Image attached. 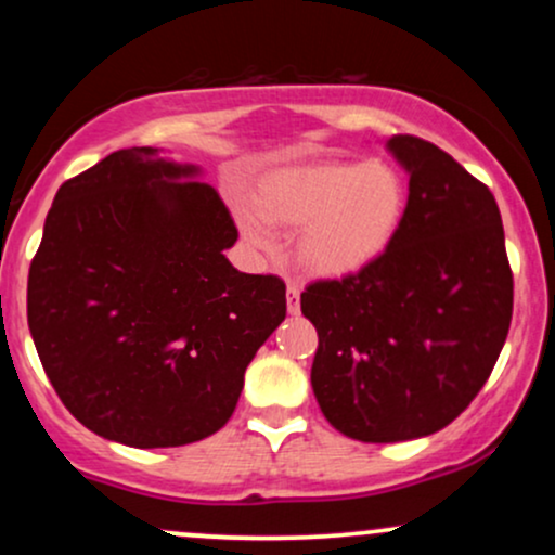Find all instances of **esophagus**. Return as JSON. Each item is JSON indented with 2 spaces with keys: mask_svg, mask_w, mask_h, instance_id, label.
I'll use <instances>...</instances> for the list:
<instances>
[{
  "mask_svg": "<svg viewBox=\"0 0 555 555\" xmlns=\"http://www.w3.org/2000/svg\"><path fill=\"white\" fill-rule=\"evenodd\" d=\"M286 310H289V315L299 313V286L297 284L286 286Z\"/></svg>",
  "mask_w": 555,
  "mask_h": 555,
  "instance_id": "obj_1",
  "label": "esophagus"
}]
</instances>
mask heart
<instances>
[{"label": "heart", "mask_w": 555, "mask_h": 555, "mask_svg": "<svg viewBox=\"0 0 555 555\" xmlns=\"http://www.w3.org/2000/svg\"><path fill=\"white\" fill-rule=\"evenodd\" d=\"M406 214V182L386 162H323L282 169L258 188V211L237 208V224L258 253L276 250L271 227L299 229L297 258L318 279L371 269L397 240Z\"/></svg>", "instance_id": "obj_1"}]
</instances>
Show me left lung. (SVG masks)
<instances>
[{
    "label": "left lung",
    "instance_id": "obj_1",
    "mask_svg": "<svg viewBox=\"0 0 555 555\" xmlns=\"http://www.w3.org/2000/svg\"><path fill=\"white\" fill-rule=\"evenodd\" d=\"M410 175L404 224L358 276L299 297L318 331L310 384L344 436H430L486 386L512 323L514 279L495 197L438 145L386 140Z\"/></svg>",
    "mask_w": 555,
    "mask_h": 555
}]
</instances>
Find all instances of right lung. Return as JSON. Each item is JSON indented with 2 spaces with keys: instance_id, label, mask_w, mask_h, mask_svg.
I'll list each match as a JSON object with an SVG mask.
<instances>
[{
  "instance_id": "add662e5",
  "label": "right lung",
  "mask_w": 555,
  "mask_h": 555,
  "mask_svg": "<svg viewBox=\"0 0 555 555\" xmlns=\"http://www.w3.org/2000/svg\"><path fill=\"white\" fill-rule=\"evenodd\" d=\"M203 169L114 151L56 190L28 273V328L62 404L95 436L169 449L224 428L286 318L276 276L242 273Z\"/></svg>"
}]
</instances>
